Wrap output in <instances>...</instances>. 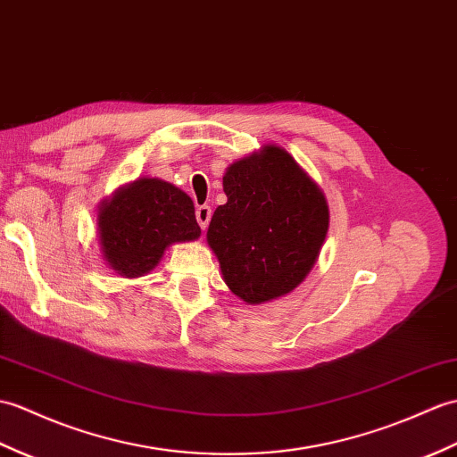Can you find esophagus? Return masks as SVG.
<instances>
[{"label":"esophagus","instance_id":"obj_1","mask_svg":"<svg viewBox=\"0 0 457 457\" xmlns=\"http://www.w3.org/2000/svg\"><path fill=\"white\" fill-rule=\"evenodd\" d=\"M210 218H212V208H210V206H198V208H196V220H198L200 228L206 229Z\"/></svg>","mask_w":457,"mask_h":457}]
</instances>
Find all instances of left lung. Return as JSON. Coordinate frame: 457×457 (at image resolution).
Segmentation results:
<instances>
[{
  "instance_id": "left-lung-1",
  "label": "left lung",
  "mask_w": 457,
  "mask_h": 457,
  "mask_svg": "<svg viewBox=\"0 0 457 457\" xmlns=\"http://www.w3.org/2000/svg\"><path fill=\"white\" fill-rule=\"evenodd\" d=\"M224 193L206 241L228 288L249 305L298 288L328 231L321 187L284 147L267 144L226 169Z\"/></svg>"
}]
</instances>
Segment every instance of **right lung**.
<instances>
[{"instance_id": "obj_1", "label": "right lung", "mask_w": 457, "mask_h": 457, "mask_svg": "<svg viewBox=\"0 0 457 457\" xmlns=\"http://www.w3.org/2000/svg\"><path fill=\"white\" fill-rule=\"evenodd\" d=\"M198 237L193 200L157 177L122 185L97 210L101 257L124 278L144 277L157 267L169 245Z\"/></svg>"}]
</instances>
